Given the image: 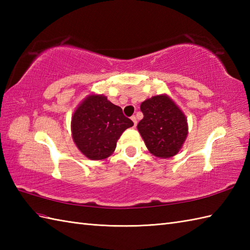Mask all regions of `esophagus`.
Returning a JSON list of instances; mask_svg holds the SVG:
<instances>
[{
    "instance_id": "esophagus-1",
    "label": "esophagus",
    "mask_w": 250,
    "mask_h": 250,
    "mask_svg": "<svg viewBox=\"0 0 250 250\" xmlns=\"http://www.w3.org/2000/svg\"><path fill=\"white\" fill-rule=\"evenodd\" d=\"M131 120H132V121H133V126H134V128H135V126H136V125H137V120H136V117H135V116H132V117H131Z\"/></svg>"
}]
</instances>
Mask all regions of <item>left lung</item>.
<instances>
[{"label": "left lung", "instance_id": "8db88e82", "mask_svg": "<svg viewBox=\"0 0 250 250\" xmlns=\"http://www.w3.org/2000/svg\"><path fill=\"white\" fill-rule=\"evenodd\" d=\"M144 114L139 125L142 139L151 155L168 159L177 155L188 135L184 111L167 94H158L141 104Z\"/></svg>", "mask_w": 250, "mask_h": 250}]
</instances>
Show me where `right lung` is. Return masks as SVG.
<instances>
[{"label":"right lung","mask_w":250,"mask_h":250,"mask_svg":"<svg viewBox=\"0 0 250 250\" xmlns=\"http://www.w3.org/2000/svg\"><path fill=\"white\" fill-rule=\"evenodd\" d=\"M133 121L103 94L84 98L72 116L71 131L75 145L90 160H104L113 155L119 137Z\"/></svg>","instance_id":"1"}]
</instances>
